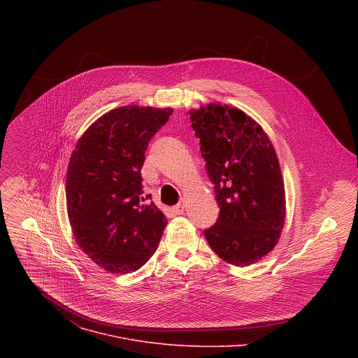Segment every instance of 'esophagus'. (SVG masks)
<instances>
[{
	"label": "esophagus",
	"mask_w": 358,
	"mask_h": 358,
	"mask_svg": "<svg viewBox=\"0 0 358 358\" xmlns=\"http://www.w3.org/2000/svg\"><path fill=\"white\" fill-rule=\"evenodd\" d=\"M183 210H185V201H183V200H182V201H179L178 204L173 206V212H175L176 215L183 213Z\"/></svg>",
	"instance_id": "1"
}]
</instances>
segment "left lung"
<instances>
[{"mask_svg": "<svg viewBox=\"0 0 358 358\" xmlns=\"http://www.w3.org/2000/svg\"><path fill=\"white\" fill-rule=\"evenodd\" d=\"M205 171L219 205L205 229L212 251L236 266L267 255L285 219V192L277 154L263 129L241 110L208 104L190 111Z\"/></svg>", "mask_w": 358, "mask_h": 358, "instance_id": "8db88e82", "label": "left lung"}]
</instances>
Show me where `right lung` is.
Instances as JSON below:
<instances>
[{"label": "right lung", "mask_w": 358, "mask_h": 358, "mask_svg": "<svg viewBox=\"0 0 358 358\" xmlns=\"http://www.w3.org/2000/svg\"><path fill=\"white\" fill-rule=\"evenodd\" d=\"M172 111L111 110L87 129L71 154L66 176L71 230L80 248L107 271L141 268L159 244L166 219L154 203H145L141 171L149 142Z\"/></svg>", "instance_id": "right-lung-1"}]
</instances>
